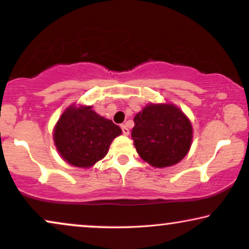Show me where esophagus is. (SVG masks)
<instances>
[{
	"label": "esophagus",
	"mask_w": 249,
	"mask_h": 249,
	"mask_svg": "<svg viewBox=\"0 0 249 249\" xmlns=\"http://www.w3.org/2000/svg\"><path fill=\"white\" fill-rule=\"evenodd\" d=\"M121 129H122V132H124V135H125V136H128L129 132H130V131H129V129H128L127 125L122 124V125H121Z\"/></svg>",
	"instance_id": "obj_1"
}]
</instances>
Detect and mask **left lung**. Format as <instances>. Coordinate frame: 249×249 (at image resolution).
Listing matches in <instances>:
<instances>
[{"instance_id": "obj_1", "label": "left lung", "mask_w": 249, "mask_h": 249, "mask_svg": "<svg viewBox=\"0 0 249 249\" xmlns=\"http://www.w3.org/2000/svg\"><path fill=\"white\" fill-rule=\"evenodd\" d=\"M131 137L137 153L157 168L179 162L192 143V125L173 104H148L134 118Z\"/></svg>"}]
</instances>
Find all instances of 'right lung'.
Masks as SVG:
<instances>
[{
    "label": "right lung",
    "mask_w": 249,
    "mask_h": 249,
    "mask_svg": "<svg viewBox=\"0 0 249 249\" xmlns=\"http://www.w3.org/2000/svg\"><path fill=\"white\" fill-rule=\"evenodd\" d=\"M121 132L119 125L97 114L91 106L71 105L53 129V141L66 162L89 168L107 154L112 141Z\"/></svg>",
    "instance_id": "add662e5"
}]
</instances>
